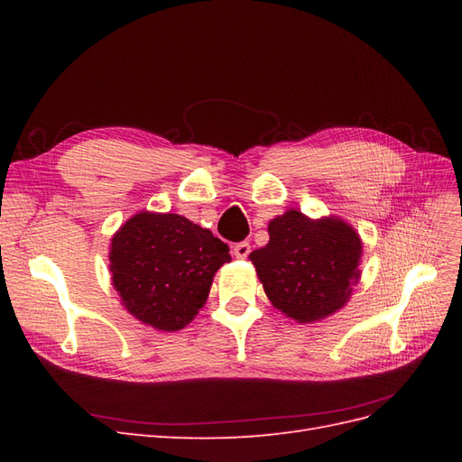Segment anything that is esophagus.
<instances>
[{
  "label": "esophagus",
  "instance_id": "esophagus-1",
  "mask_svg": "<svg viewBox=\"0 0 462 462\" xmlns=\"http://www.w3.org/2000/svg\"><path fill=\"white\" fill-rule=\"evenodd\" d=\"M248 254H250V245L248 243H239V245L233 246V256L235 258L245 260Z\"/></svg>",
  "mask_w": 462,
  "mask_h": 462
}]
</instances>
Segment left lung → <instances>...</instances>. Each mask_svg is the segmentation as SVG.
I'll return each mask as SVG.
<instances>
[{
  "label": "left lung",
  "mask_w": 462,
  "mask_h": 462,
  "mask_svg": "<svg viewBox=\"0 0 462 462\" xmlns=\"http://www.w3.org/2000/svg\"><path fill=\"white\" fill-rule=\"evenodd\" d=\"M270 241L250 253L270 302L299 324H312L351 299L360 279L362 239L337 216L312 219L287 209L268 223Z\"/></svg>",
  "instance_id": "obj_1"
}]
</instances>
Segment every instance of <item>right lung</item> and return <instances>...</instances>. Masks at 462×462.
<instances>
[{"mask_svg":"<svg viewBox=\"0 0 462 462\" xmlns=\"http://www.w3.org/2000/svg\"><path fill=\"white\" fill-rule=\"evenodd\" d=\"M229 246L179 214L143 212L111 236L109 272L121 304L158 331L189 326L206 304Z\"/></svg>","mask_w":462,"mask_h":462,"instance_id":"add662e5","label":"right lung"}]
</instances>
